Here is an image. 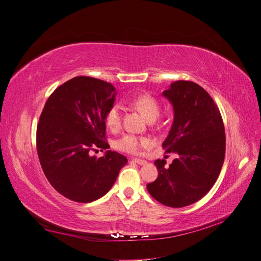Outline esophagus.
<instances>
[{"instance_id":"34e87169","label":"esophagus","mask_w":261,"mask_h":261,"mask_svg":"<svg viewBox=\"0 0 261 261\" xmlns=\"http://www.w3.org/2000/svg\"><path fill=\"white\" fill-rule=\"evenodd\" d=\"M132 162H134L135 164H137V165H141V166H143V165H146L147 164V161H145V160H141V159H133L132 160Z\"/></svg>"}]
</instances>
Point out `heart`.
<instances>
[{"label":"heart","mask_w":261,"mask_h":261,"mask_svg":"<svg viewBox=\"0 0 261 261\" xmlns=\"http://www.w3.org/2000/svg\"><path fill=\"white\" fill-rule=\"evenodd\" d=\"M130 103L135 108L140 110L148 120H154L158 115L160 114V105L159 101L156 100L150 94H140L134 96ZM121 116H123V109L118 103L112 105L105 116V123L106 126L111 131H117L121 127ZM150 145V140L147 137H141L131 133L125 134L123 137L117 140L115 146L116 149L123 152L137 154L141 153L144 148Z\"/></svg>","instance_id":"heart-1"}]
</instances>
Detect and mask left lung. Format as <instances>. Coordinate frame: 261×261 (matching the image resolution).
<instances>
[{
    "label": "left lung",
    "mask_w": 261,
    "mask_h": 261,
    "mask_svg": "<svg viewBox=\"0 0 261 261\" xmlns=\"http://www.w3.org/2000/svg\"><path fill=\"white\" fill-rule=\"evenodd\" d=\"M163 95L174 110L163 148L178 158L168 168L165 160L155 161L159 176L147 189L159 202L182 207L202 198L217 180L225 154L224 126L213 98L193 82L172 83Z\"/></svg>",
    "instance_id": "1"
}]
</instances>
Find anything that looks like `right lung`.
Listing matches in <instances>:
<instances>
[{
    "instance_id": "add662e5",
    "label": "right lung",
    "mask_w": 261,
    "mask_h": 261,
    "mask_svg": "<svg viewBox=\"0 0 261 261\" xmlns=\"http://www.w3.org/2000/svg\"><path fill=\"white\" fill-rule=\"evenodd\" d=\"M116 90L105 81L76 76L48 97L37 128V150L44 174L60 194L91 202L114 185L128 160L115 151L97 159L89 152L109 149L105 116Z\"/></svg>"
}]
</instances>
